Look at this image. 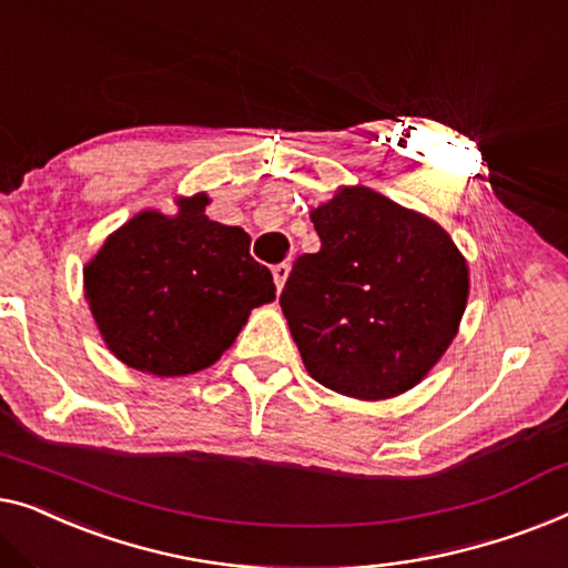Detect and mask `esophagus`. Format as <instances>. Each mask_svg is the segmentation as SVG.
I'll return each instance as SVG.
<instances>
[{
	"label": "esophagus",
	"mask_w": 568,
	"mask_h": 568,
	"mask_svg": "<svg viewBox=\"0 0 568 568\" xmlns=\"http://www.w3.org/2000/svg\"><path fill=\"white\" fill-rule=\"evenodd\" d=\"M287 275H291V265H287V262H281V265H275V267H273V277H275L277 291H283V285H285V281H287Z\"/></svg>",
	"instance_id": "34e87169"
}]
</instances>
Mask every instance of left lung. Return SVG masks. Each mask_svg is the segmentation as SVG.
<instances>
[{
  "instance_id": "left-lung-1",
  "label": "left lung",
  "mask_w": 568,
  "mask_h": 568,
  "mask_svg": "<svg viewBox=\"0 0 568 568\" xmlns=\"http://www.w3.org/2000/svg\"><path fill=\"white\" fill-rule=\"evenodd\" d=\"M311 221L322 250L293 262L281 293L303 365L337 394H404L458 332L466 260L435 221L367 187L339 190Z\"/></svg>"
}]
</instances>
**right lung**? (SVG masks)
I'll return each instance as SVG.
<instances>
[{
  "instance_id": "add662e5",
  "label": "right lung",
  "mask_w": 568,
  "mask_h": 568,
  "mask_svg": "<svg viewBox=\"0 0 568 568\" xmlns=\"http://www.w3.org/2000/svg\"><path fill=\"white\" fill-rule=\"evenodd\" d=\"M207 197L178 215L143 211L84 267V293L118 361L154 375L213 365L252 308L275 298L273 275L250 254V234L205 215Z\"/></svg>"
}]
</instances>
